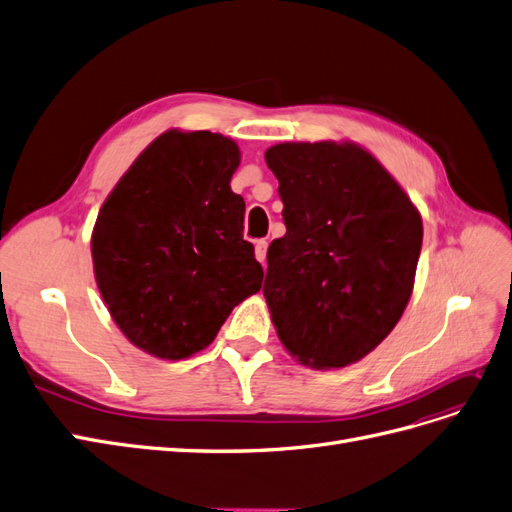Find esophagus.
<instances>
[{
	"instance_id": "1",
	"label": "esophagus",
	"mask_w": 512,
	"mask_h": 512,
	"mask_svg": "<svg viewBox=\"0 0 512 512\" xmlns=\"http://www.w3.org/2000/svg\"><path fill=\"white\" fill-rule=\"evenodd\" d=\"M254 247H256V250H254L256 260H258V262H265V258H267V241L260 239V241H256Z\"/></svg>"
}]
</instances>
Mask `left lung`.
Masks as SVG:
<instances>
[{
  "label": "left lung",
  "mask_w": 512,
  "mask_h": 512,
  "mask_svg": "<svg viewBox=\"0 0 512 512\" xmlns=\"http://www.w3.org/2000/svg\"><path fill=\"white\" fill-rule=\"evenodd\" d=\"M286 235L262 292L284 348L314 369L361 361L410 301L423 220L371 153L350 141L267 149Z\"/></svg>",
  "instance_id": "obj_1"
}]
</instances>
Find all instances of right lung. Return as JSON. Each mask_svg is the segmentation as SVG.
<instances>
[{
	"mask_svg": "<svg viewBox=\"0 0 512 512\" xmlns=\"http://www.w3.org/2000/svg\"><path fill=\"white\" fill-rule=\"evenodd\" d=\"M235 141L209 130L160 134L100 207L91 258L121 333L158 359L205 350L232 307L262 284L230 190Z\"/></svg>",
	"mask_w": 512,
	"mask_h": 512,
	"instance_id": "add662e5",
	"label": "right lung"
}]
</instances>
